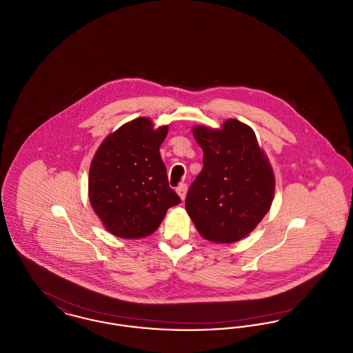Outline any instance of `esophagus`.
<instances>
[{
    "instance_id": "34e87169",
    "label": "esophagus",
    "mask_w": 353,
    "mask_h": 353,
    "mask_svg": "<svg viewBox=\"0 0 353 353\" xmlns=\"http://www.w3.org/2000/svg\"><path fill=\"white\" fill-rule=\"evenodd\" d=\"M176 192H177V194L180 196V199L184 200L185 196H186V192H188V186H186V184L179 185L177 189H176Z\"/></svg>"
}]
</instances>
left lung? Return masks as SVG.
Segmentation results:
<instances>
[{
  "label": "left lung",
  "mask_w": 353,
  "mask_h": 353,
  "mask_svg": "<svg viewBox=\"0 0 353 353\" xmlns=\"http://www.w3.org/2000/svg\"><path fill=\"white\" fill-rule=\"evenodd\" d=\"M203 159L185 208L197 232L213 243H234L268 214L275 193L269 157L248 124L228 119L221 128H192Z\"/></svg>",
  "instance_id": "8db88e82"
}]
</instances>
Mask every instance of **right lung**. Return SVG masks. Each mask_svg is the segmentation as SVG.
Wrapping results in <instances>:
<instances>
[{
  "label": "right lung",
  "instance_id": "obj_1",
  "mask_svg": "<svg viewBox=\"0 0 353 353\" xmlns=\"http://www.w3.org/2000/svg\"><path fill=\"white\" fill-rule=\"evenodd\" d=\"M168 125L150 118L123 124L101 141L88 172V199L103 226L115 236L154 233L170 206L181 200L168 185L160 145Z\"/></svg>",
  "mask_w": 353,
  "mask_h": 353
}]
</instances>
